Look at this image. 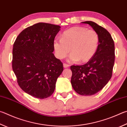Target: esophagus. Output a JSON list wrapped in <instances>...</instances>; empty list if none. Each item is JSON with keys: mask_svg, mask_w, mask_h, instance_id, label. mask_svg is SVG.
Listing matches in <instances>:
<instances>
[{"mask_svg": "<svg viewBox=\"0 0 127 127\" xmlns=\"http://www.w3.org/2000/svg\"><path fill=\"white\" fill-rule=\"evenodd\" d=\"M63 66H64V68H68V67H69V65H68V64H66V63H64L63 64Z\"/></svg>", "mask_w": 127, "mask_h": 127, "instance_id": "34e87169", "label": "esophagus"}]
</instances>
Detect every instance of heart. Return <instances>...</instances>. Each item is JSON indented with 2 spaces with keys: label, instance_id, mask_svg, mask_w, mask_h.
<instances>
[{
  "label": "heart",
  "instance_id": "1",
  "mask_svg": "<svg viewBox=\"0 0 127 127\" xmlns=\"http://www.w3.org/2000/svg\"><path fill=\"white\" fill-rule=\"evenodd\" d=\"M99 37L93 29L75 27L66 30L61 39L54 41V48L57 58L63 59L71 53L69 61L85 63L91 60L97 50Z\"/></svg>",
  "mask_w": 127,
  "mask_h": 127
}]
</instances>
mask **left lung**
Listing matches in <instances>:
<instances>
[{"label": "left lung", "instance_id": "8db88e82", "mask_svg": "<svg viewBox=\"0 0 127 127\" xmlns=\"http://www.w3.org/2000/svg\"><path fill=\"white\" fill-rule=\"evenodd\" d=\"M83 23L91 25L99 37L97 50L93 58L82 65H71V83L82 95H92L101 91L112 76L115 61L114 43L110 34L92 21Z\"/></svg>", "mask_w": 127, "mask_h": 127}]
</instances>
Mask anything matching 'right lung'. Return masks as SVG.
I'll list each match as a JSON object with an SVG mask.
<instances>
[{
  "mask_svg": "<svg viewBox=\"0 0 127 127\" xmlns=\"http://www.w3.org/2000/svg\"><path fill=\"white\" fill-rule=\"evenodd\" d=\"M59 25L39 23L24 29L13 44L12 68L23 91L39 99L53 93L63 63L53 53Z\"/></svg>",
  "mask_w": 127,
  "mask_h": 127,
  "instance_id": "1",
  "label": "right lung"
}]
</instances>
